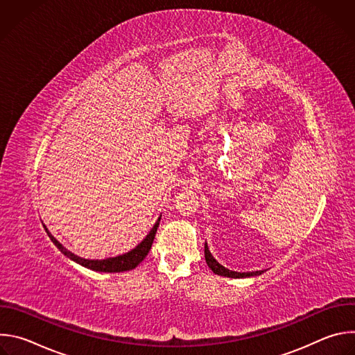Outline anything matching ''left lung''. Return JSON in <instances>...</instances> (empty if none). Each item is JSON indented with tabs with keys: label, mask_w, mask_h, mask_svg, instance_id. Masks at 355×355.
Instances as JSON below:
<instances>
[{
	"label": "left lung",
	"mask_w": 355,
	"mask_h": 355,
	"mask_svg": "<svg viewBox=\"0 0 355 355\" xmlns=\"http://www.w3.org/2000/svg\"><path fill=\"white\" fill-rule=\"evenodd\" d=\"M205 260L208 267L218 275L222 277H229V278H247V277H254V275H261L264 271H254V272H237V271H230L227 268H225L223 266H220L214 256L211 254V251L208 248V244L205 243Z\"/></svg>",
	"instance_id": "1"
}]
</instances>
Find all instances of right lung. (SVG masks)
Wrapping results in <instances>:
<instances>
[{
    "label": "right lung",
    "instance_id": "1",
    "mask_svg": "<svg viewBox=\"0 0 355 355\" xmlns=\"http://www.w3.org/2000/svg\"><path fill=\"white\" fill-rule=\"evenodd\" d=\"M160 219H162V216L157 219V222L155 223L153 229L148 232V234L133 250L125 252V254H122V256L110 257V259H105V260H87V259H81V257L73 254L71 251H69L66 247H63L52 236V233H50L46 229V226H44V229H46L50 240L53 241V244L63 252L66 257H69L70 260L76 261L77 264H80V266H83L85 268H89L92 271H99V272H123V271H129V270L136 268L146 259V256L148 254V251L151 248V244H153L157 227L160 225Z\"/></svg>",
    "mask_w": 355,
    "mask_h": 355
}]
</instances>
